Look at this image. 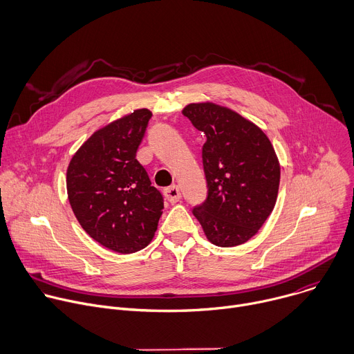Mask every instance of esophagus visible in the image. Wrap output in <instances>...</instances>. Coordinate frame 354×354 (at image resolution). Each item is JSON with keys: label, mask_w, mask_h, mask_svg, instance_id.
Instances as JSON below:
<instances>
[{"label": "esophagus", "mask_w": 354, "mask_h": 354, "mask_svg": "<svg viewBox=\"0 0 354 354\" xmlns=\"http://www.w3.org/2000/svg\"><path fill=\"white\" fill-rule=\"evenodd\" d=\"M164 196H165V198H167L168 201H171V203H176V201H179L180 197H182L179 187L175 186V185L167 187V189L164 190Z\"/></svg>", "instance_id": "1"}]
</instances>
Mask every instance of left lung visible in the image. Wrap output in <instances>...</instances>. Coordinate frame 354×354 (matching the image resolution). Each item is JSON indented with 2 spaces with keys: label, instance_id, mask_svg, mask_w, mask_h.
Returning a JSON list of instances; mask_svg holds the SVG:
<instances>
[{
  "label": "left lung",
  "instance_id": "1",
  "mask_svg": "<svg viewBox=\"0 0 354 354\" xmlns=\"http://www.w3.org/2000/svg\"><path fill=\"white\" fill-rule=\"evenodd\" d=\"M183 115L207 137L201 149L207 198L193 216L214 245H241L274 209L280 183L274 148L257 124L228 108L190 104Z\"/></svg>",
  "mask_w": 354,
  "mask_h": 354
}]
</instances>
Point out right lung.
<instances>
[{"label": "right lung", "mask_w": 354, "mask_h": 354, "mask_svg": "<svg viewBox=\"0 0 354 354\" xmlns=\"http://www.w3.org/2000/svg\"><path fill=\"white\" fill-rule=\"evenodd\" d=\"M151 116L148 109H137L95 131L67 169L68 200L78 223L118 254L145 248L164 209L162 194L136 158Z\"/></svg>", "instance_id": "1"}]
</instances>
